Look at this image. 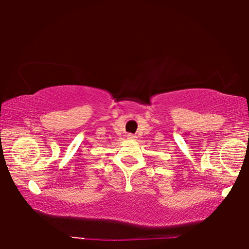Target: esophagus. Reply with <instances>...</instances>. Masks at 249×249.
<instances>
[{
  "label": "esophagus",
  "mask_w": 249,
  "mask_h": 249,
  "mask_svg": "<svg viewBox=\"0 0 249 249\" xmlns=\"http://www.w3.org/2000/svg\"><path fill=\"white\" fill-rule=\"evenodd\" d=\"M127 137H128V139H135L136 136H135L134 134H129V135L127 136Z\"/></svg>",
  "instance_id": "esophagus-1"
}]
</instances>
